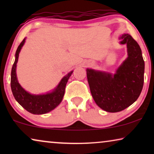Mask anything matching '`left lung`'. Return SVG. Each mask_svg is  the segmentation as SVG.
<instances>
[{"label": "left lung", "instance_id": "8db88e82", "mask_svg": "<svg viewBox=\"0 0 154 154\" xmlns=\"http://www.w3.org/2000/svg\"><path fill=\"white\" fill-rule=\"evenodd\" d=\"M128 57L114 75L87 69L90 92L96 104L108 112L124 110L137 100L144 85V61L137 41L129 34L121 37Z\"/></svg>", "mask_w": 154, "mask_h": 154}]
</instances>
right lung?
<instances>
[{
  "label": "right lung",
  "mask_w": 154,
  "mask_h": 154,
  "mask_svg": "<svg viewBox=\"0 0 154 154\" xmlns=\"http://www.w3.org/2000/svg\"><path fill=\"white\" fill-rule=\"evenodd\" d=\"M24 42L25 38L18 46L15 53V61L11 71L10 84H11L12 92L17 102L27 111L33 114H43L53 110L62 102L66 83L68 82L69 77L72 74L73 71L63 78L57 87L51 93L41 94V95H34L29 93L21 87L20 83H18L16 75V66L18 61L19 53L24 44Z\"/></svg>",
  "instance_id": "1"
}]
</instances>
